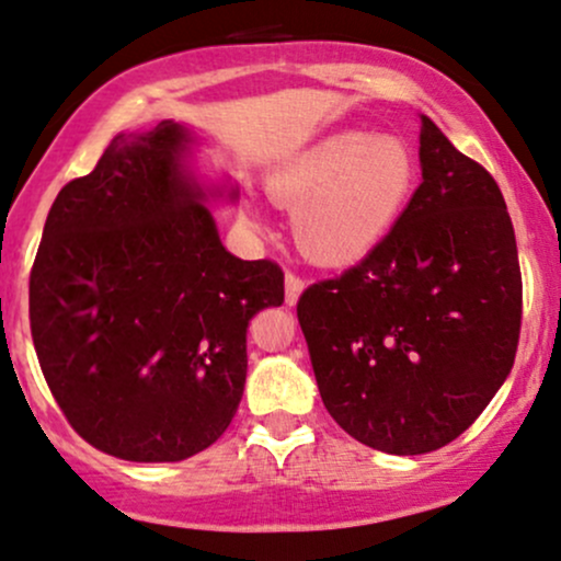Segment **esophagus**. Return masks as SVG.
I'll list each match as a JSON object with an SVG mask.
<instances>
[{"label":"esophagus","instance_id":"34e87169","mask_svg":"<svg viewBox=\"0 0 561 561\" xmlns=\"http://www.w3.org/2000/svg\"><path fill=\"white\" fill-rule=\"evenodd\" d=\"M305 291V280L299 275L286 273V305H297L299 294Z\"/></svg>","mask_w":561,"mask_h":561}]
</instances>
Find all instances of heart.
I'll use <instances>...</instances> for the list:
<instances>
[{"instance_id":"heart-1","label":"heart","mask_w":561,"mask_h":561,"mask_svg":"<svg viewBox=\"0 0 561 561\" xmlns=\"http://www.w3.org/2000/svg\"><path fill=\"white\" fill-rule=\"evenodd\" d=\"M417 190V160L396 136L334 134L270 179L278 206L294 208L291 232L305 256L353 264L393 232Z\"/></svg>"}]
</instances>
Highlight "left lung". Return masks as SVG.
Returning <instances> with one entry per match:
<instances>
[{
    "instance_id": "obj_1",
    "label": "left lung",
    "mask_w": 561,
    "mask_h": 561,
    "mask_svg": "<svg viewBox=\"0 0 561 561\" xmlns=\"http://www.w3.org/2000/svg\"><path fill=\"white\" fill-rule=\"evenodd\" d=\"M423 182L393 232L299 297L323 407L388 455L455 442L511 375L522 273L495 179L420 117Z\"/></svg>"
}]
</instances>
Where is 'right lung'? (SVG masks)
I'll return each instance as SVG.
<instances>
[{"mask_svg": "<svg viewBox=\"0 0 561 561\" xmlns=\"http://www.w3.org/2000/svg\"><path fill=\"white\" fill-rule=\"evenodd\" d=\"M195 136L162 119L117 134L58 192L28 278L42 375L69 425L106 455L179 462L208 449L243 399L245 331L283 305L270 259L221 245L190 171Z\"/></svg>", "mask_w": 561, "mask_h": 561, "instance_id": "add662e5", "label": "right lung"}]
</instances>
